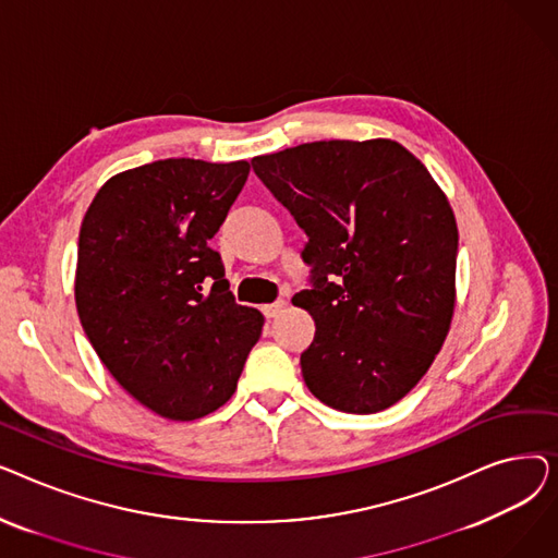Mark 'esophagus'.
<instances>
[{
	"mask_svg": "<svg viewBox=\"0 0 558 558\" xmlns=\"http://www.w3.org/2000/svg\"><path fill=\"white\" fill-rule=\"evenodd\" d=\"M282 310H284V301H276V303H269V305H262V314L267 316V318L278 316Z\"/></svg>",
	"mask_w": 558,
	"mask_h": 558,
	"instance_id": "obj_1",
	"label": "esophagus"
}]
</instances>
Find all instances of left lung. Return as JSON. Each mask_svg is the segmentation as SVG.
Returning a JSON list of instances; mask_svg holds the SVG:
<instances>
[{"label":"left lung","instance_id":"left-lung-1","mask_svg":"<svg viewBox=\"0 0 558 558\" xmlns=\"http://www.w3.org/2000/svg\"><path fill=\"white\" fill-rule=\"evenodd\" d=\"M307 234L314 324L307 389L332 409L375 414L412 391L454 310L459 234L425 165L391 140L310 142L251 160Z\"/></svg>","mask_w":558,"mask_h":558}]
</instances>
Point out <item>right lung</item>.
Instances as JSON below:
<instances>
[{
    "instance_id": "add662e5",
    "label": "right lung",
    "mask_w": 558,
    "mask_h": 558,
    "mask_svg": "<svg viewBox=\"0 0 558 558\" xmlns=\"http://www.w3.org/2000/svg\"><path fill=\"white\" fill-rule=\"evenodd\" d=\"M248 169L194 158L142 165L112 175L81 223V326L117 383L171 421L228 402L262 335V314L234 303L210 246Z\"/></svg>"
}]
</instances>
